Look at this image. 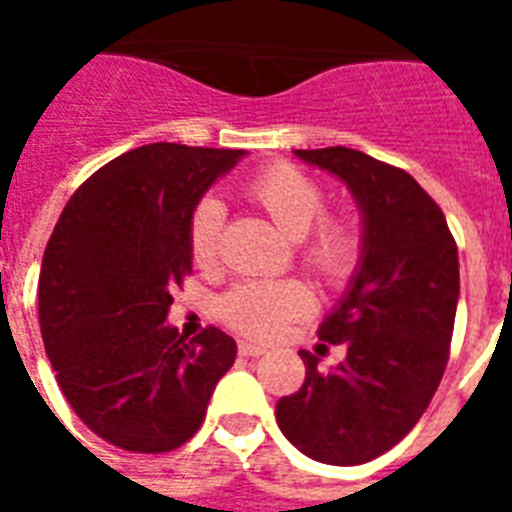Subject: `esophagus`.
Returning a JSON list of instances; mask_svg holds the SVG:
<instances>
[{
    "instance_id": "1",
    "label": "esophagus",
    "mask_w": 512,
    "mask_h": 512,
    "mask_svg": "<svg viewBox=\"0 0 512 512\" xmlns=\"http://www.w3.org/2000/svg\"><path fill=\"white\" fill-rule=\"evenodd\" d=\"M265 345L260 342H252V340H239V353L241 356H263L265 353Z\"/></svg>"
}]
</instances>
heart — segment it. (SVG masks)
Masks as SVG:
<instances>
[{"label":"heart","mask_w":512,"mask_h":512,"mask_svg":"<svg viewBox=\"0 0 512 512\" xmlns=\"http://www.w3.org/2000/svg\"><path fill=\"white\" fill-rule=\"evenodd\" d=\"M249 199L257 201L276 228L292 241H303L305 265L321 279L345 281L361 255V241L348 223L327 217L312 227L324 212V191L316 180L292 164H273L247 183ZM314 231L311 232L310 228ZM225 228V207L215 196L193 207L188 223V249L199 265H209L220 252ZM311 292L300 281H247L223 297L220 316L239 332L273 337L292 319L311 311Z\"/></svg>","instance_id":"obj_1"}]
</instances>
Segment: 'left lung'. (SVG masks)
<instances>
[{
    "mask_svg": "<svg viewBox=\"0 0 512 512\" xmlns=\"http://www.w3.org/2000/svg\"><path fill=\"white\" fill-rule=\"evenodd\" d=\"M348 185L361 255L319 337L345 345L335 369L300 350L303 388L279 398L289 444L327 465H361L396 446L444 377L460 300V257L446 217L409 172L345 146L295 151ZM327 348V345H324Z\"/></svg>",
    "mask_w": 512,
    "mask_h": 512,
    "instance_id": "1",
    "label": "left lung"
}]
</instances>
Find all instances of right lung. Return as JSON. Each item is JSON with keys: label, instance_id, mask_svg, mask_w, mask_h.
<instances>
[{"label": "right lung", "instance_id": "add662e5", "mask_svg": "<svg viewBox=\"0 0 512 512\" xmlns=\"http://www.w3.org/2000/svg\"><path fill=\"white\" fill-rule=\"evenodd\" d=\"M247 151L151 143L76 188L39 273V327L79 420L127 452H170L201 428L236 342L217 327L193 340L167 324L191 273L188 223L217 177Z\"/></svg>", "mask_w": 512, "mask_h": 512}]
</instances>
